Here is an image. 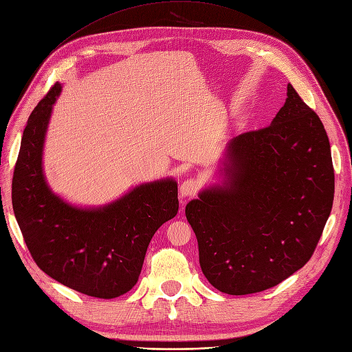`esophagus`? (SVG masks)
Returning <instances> with one entry per match:
<instances>
[{
  "instance_id": "obj_1",
  "label": "esophagus",
  "mask_w": 352,
  "mask_h": 352,
  "mask_svg": "<svg viewBox=\"0 0 352 352\" xmlns=\"http://www.w3.org/2000/svg\"><path fill=\"white\" fill-rule=\"evenodd\" d=\"M197 189H199L197 182L195 179H188L182 183L179 192L182 197H190L197 192Z\"/></svg>"
}]
</instances>
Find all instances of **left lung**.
<instances>
[{
	"instance_id": "8db88e82",
	"label": "left lung",
	"mask_w": 352,
	"mask_h": 352,
	"mask_svg": "<svg viewBox=\"0 0 352 352\" xmlns=\"http://www.w3.org/2000/svg\"><path fill=\"white\" fill-rule=\"evenodd\" d=\"M287 96L271 126L228 143L222 182L186 205L202 272L229 295L270 289L300 270L332 209L327 131L291 85Z\"/></svg>"
}]
</instances>
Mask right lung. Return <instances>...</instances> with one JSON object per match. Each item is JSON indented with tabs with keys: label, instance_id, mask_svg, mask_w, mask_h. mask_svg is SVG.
Here are the masks:
<instances>
[{
	"label": "right lung",
	"instance_id": "obj_1",
	"mask_svg": "<svg viewBox=\"0 0 352 352\" xmlns=\"http://www.w3.org/2000/svg\"><path fill=\"white\" fill-rule=\"evenodd\" d=\"M61 85L32 110L12 176V209L40 270L85 295L111 299L136 285L156 230L179 210L177 183H142L111 204L80 208L50 189L43 169L45 133Z\"/></svg>",
	"mask_w": 352,
	"mask_h": 352
}]
</instances>
